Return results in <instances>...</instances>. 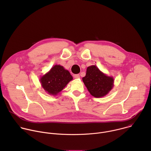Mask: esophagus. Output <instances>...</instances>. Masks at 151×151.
I'll use <instances>...</instances> for the list:
<instances>
[{
  "instance_id": "1",
  "label": "esophagus",
  "mask_w": 151,
  "mask_h": 151,
  "mask_svg": "<svg viewBox=\"0 0 151 151\" xmlns=\"http://www.w3.org/2000/svg\"><path fill=\"white\" fill-rule=\"evenodd\" d=\"M73 76H74V78H75V79H78V78H80V75H79V74L74 75H73Z\"/></svg>"
}]
</instances>
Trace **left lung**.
<instances>
[{
  "label": "left lung",
  "instance_id": "1",
  "mask_svg": "<svg viewBox=\"0 0 151 151\" xmlns=\"http://www.w3.org/2000/svg\"><path fill=\"white\" fill-rule=\"evenodd\" d=\"M82 80L90 93L97 98L106 95L113 87L114 79L105 75L96 66L87 68Z\"/></svg>",
  "mask_w": 151,
  "mask_h": 151
}]
</instances>
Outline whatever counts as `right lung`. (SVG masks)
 Instances as JSON below:
<instances>
[{"mask_svg": "<svg viewBox=\"0 0 151 151\" xmlns=\"http://www.w3.org/2000/svg\"><path fill=\"white\" fill-rule=\"evenodd\" d=\"M73 79L69 72L60 65H55L40 78L42 87L50 94L57 95Z\"/></svg>", "mask_w": 151, "mask_h": 151, "instance_id": "right-lung-1", "label": "right lung"}]
</instances>
